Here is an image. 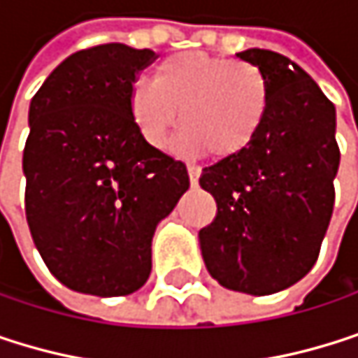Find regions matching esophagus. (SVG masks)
I'll use <instances>...</instances> for the list:
<instances>
[{
  "mask_svg": "<svg viewBox=\"0 0 358 358\" xmlns=\"http://www.w3.org/2000/svg\"><path fill=\"white\" fill-rule=\"evenodd\" d=\"M187 171H189V180H191V185H193V187H197L199 176H201V169H199L197 165H189V167H187Z\"/></svg>",
  "mask_w": 358,
  "mask_h": 358,
  "instance_id": "obj_1",
  "label": "esophagus"
}]
</instances>
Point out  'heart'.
Returning a JSON list of instances; mask_svg holds the SVG:
<instances>
[{"label":"heart","instance_id":"heart-1","mask_svg":"<svg viewBox=\"0 0 358 358\" xmlns=\"http://www.w3.org/2000/svg\"><path fill=\"white\" fill-rule=\"evenodd\" d=\"M268 106L271 81L262 69L206 52L167 56L152 83L136 81L127 94L129 117L152 148H163L180 121L187 129L178 146L216 161L237 159L256 142Z\"/></svg>","mask_w":358,"mask_h":358}]
</instances>
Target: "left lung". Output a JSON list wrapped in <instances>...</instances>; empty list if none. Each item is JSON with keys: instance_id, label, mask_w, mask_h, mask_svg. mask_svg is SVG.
<instances>
[{"instance_id": "left-lung-1", "label": "left lung", "mask_w": 358, "mask_h": 358, "mask_svg": "<svg viewBox=\"0 0 358 358\" xmlns=\"http://www.w3.org/2000/svg\"><path fill=\"white\" fill-rule=\"evenodd\" d=\"M237 56L266 73L271 106L243 155L203 169L199 185L218 212L199 245L222 287L268 296L298 283L319 258L340 165L336 106L289 58L260 48Z\"/></svg>"}]
</instances>
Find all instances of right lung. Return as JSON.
<instances>
[{
    "label": "right lung",
    "mask_w": 358,
    "mask_h": 358,
    "mask_svg": "<svg viewBox=\"0 0 358 358\" xmlns=\"http://www.w3.org/2000/svg\"><path fill=\"white\" fill-rule=\"evenodd\" d=\"M152 50L104 43L62 60L29 106L24 212L50 273L69 289L127 296L150 275V243L191 182L182 161L136 129L127 94Z\"/></svg>",
    "instance_id": "add662e5"
}]
</instances>
